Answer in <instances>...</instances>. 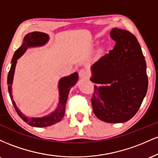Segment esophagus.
Wrapping results in <instances>:
<instances>
[{
  "label": "esophagus",
  "mask_w": 158,
  "mask_h": 158,
  "mask_svg": "<svg viewBox=\"0 0 158 158\" xmlns=\"http://www.w3.org/2000/svg\"><path fill=\"white\" fill-rule=\"evenodd\" d=\"M79 77H80V78H81V79H86V78L88 77V71H87L86 69L82 68V69H81V70H79Z\"/></svg>",
  "instance_id": "34e87169"
}]
</instances>
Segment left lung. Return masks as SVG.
<instances>
[{
    "instance_id": "1",
    "label": "left lung",
    "mask_w": 158,
    "mask_h": 158,
    "mask_svg": "<svg viewBox=\"0 0 158 158\" xmlns=\"http://www.w3.org/2000/svg\"><path fill=\"white\" fill-rule=\"evenodd\" d=\"M110 35L115 46L92 65L90 79L97 84L109 85L94 86L92 107L100 120L125 123L135 115L147 92L146 63L133 34L113 28Z\"/></svg>"
}]
</instances>
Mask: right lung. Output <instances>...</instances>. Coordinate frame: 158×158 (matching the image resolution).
<instances>
[{"label": "right lung", "mask_w": 158, "mask_h": 158, "mask_svg": "<svg viewBox=\"0 0 158 158\" xmlns=\"http://www.w3.org/2000/svg\"><path fill=\"white\" fill-rule=\"evenodd\" d=\"M49 40V35L48 34L41 32H32L27 34L24 36L21 46L14 53L12 59V65L10 71H9L8 77H7V85H8V90L10 94V97L12 100V105L17 112L18 114L21 119L27 123V124L34 127H47L52 126L61 121L64 115L65 105H66L67 99L71 87L77 83L78 80V73H74L69 77H63L59 80V102L56 109L51 114L44 117H32L28 118L25 117L23 114L20 111L18 107L16 106L15 101L13 100V97L12 94V85L13 81L14 73H15V65L17 60L24 53L28 48H33V47H41L46 44Z\"/></svg>", "instance_id": "right-lung-1"}]
</instances>
